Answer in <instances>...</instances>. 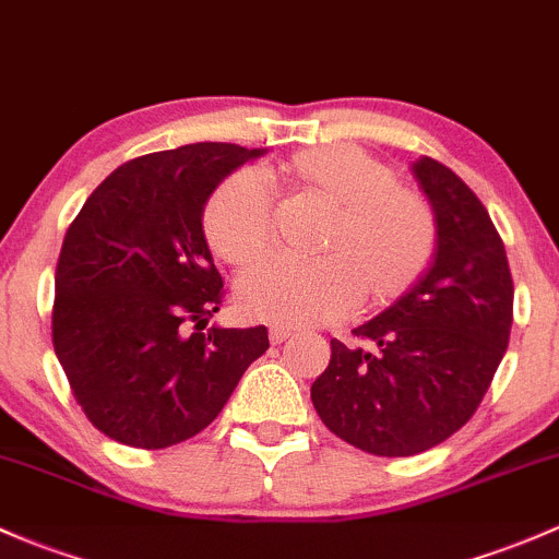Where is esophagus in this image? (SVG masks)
Segmentation results:
<instances>
[{
  "mask_svg": "<svg viewBox=\"0 0 559 559\" xmlns=\"http://www.w3.org/2000/svg\"><path fill=\"white\" fill-rule=\"evenodd\" d=\"M290 330H285V328H272V333H269V341H272V344L274 346H277V344H285V341L287 338H290Z\"/></svg>",
  "mask_w": 559,
  "mask_h": 559,
  "instance_id": "esophagus-1",
  "label": "esophagus"
}]
</instances>
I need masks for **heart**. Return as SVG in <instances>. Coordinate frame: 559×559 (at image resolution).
I'll return each instance as SVG.
<instances>
[{
  "mask_svg": "<svg viewBox=\"0 0 559 559\" xmlns=\"http://www.w3.org/2000/svg\"><path fill=\"white\" fill-rule=\"evenodd\" d=\"M282 178L330 205L320 258L272 255L237 280V309L282 328L335 322L362 298L370 309L394 306L424 277L437 248V221L400 173L354 143L290 154ZM202 229L213 253L245 266L274 239V200L253 170H239L210 194Z\"/></svg>",
  "mask_w": 559,
  "mask_h": 559,
  "instance_id": "heart-1",
  "label": "heart"
}]
</instances>
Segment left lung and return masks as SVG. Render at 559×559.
Masks as SVG:
<instances>
[{
	"label": "left lung",
	"mask_w": 559,
	"mask_h": 559,
	"mask_svg": "<svg viewBox=\"0 0 559 559\" xmlns=\"http://www.w3.org/2000/svg\"><path fill=\"white\" fill-rule=\"evenodd\" d=\"M413 176L435 207L431 266L402 301L330 341V365L311 383L322 424L373 455H416L461 429L483 402L512 330L507 250L477 194L442 162Z\"/></svg>",
	"instance_id": "8db88e82"
}]
</instances>
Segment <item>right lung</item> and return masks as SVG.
<instances>
[{"label":"right lung","instance_id":"add662e5","mask_svg":"<svg viewBox=\"0 0 559 559\" xmlns=\"http://www.w3.org/2000/svg\"><path fill=\"white\" fill-rule=\"evenodd\" d=\"M261 154L237 143L143 154L117 167L66 231L52 346L90 424L122 445L159 450L200 435L269 349L263 325L205 333L224 280L202 210Z\"/></svg>","mask_w":559,"mask_h":559}]
</instances>
